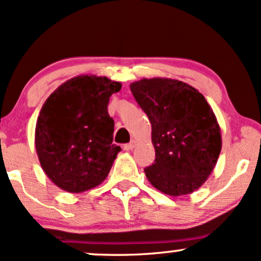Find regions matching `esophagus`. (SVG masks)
<instances>
[{
	"instance_id": "obj_1",
	"label": "esophagus",
	"mask_w": 261,
	"mask_h": 261,
	"mask_svg": "<svg viewBox=\"0 0 261 261\" xmlns=\"http://www.w3.org/2000/svg\"><path fill=\"white\" fill-rule=\"evenodd\" d=\"M135 146H136V141H131V142L126 143V145H124V149L125 151H133L135 148Z\"/></svg>"
}]
</instances>
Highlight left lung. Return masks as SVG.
<instances>
[{
  "label": "left lung",
  "mask_w": 261,
  "mask_h": 261,
  "mask_svg": "<svg viewBox=\"0 0 261 261\" xmlns=\"http://www.w3.org/2000/svg\"><path fill=\"white\" fill-rule=\"evenodd\" d=\"M152 126L155 160L145 169L157 190L169 196L194 193L207 180L222 148L217 118L197 89L154 77L130 85Z\"/></svg>",
  "instance_id": "8db88e82"
}]
</instances>
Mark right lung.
<instances>
[{"label": "right lung", "mask_w": 261, "mask_h": 261, "mask_svg": "<svg viewBox=\"0 0 261 261\" xmlns=\"http://www.w3.org/2000/svg\"><path fill=\"white\" fill-rule=\"evenodd\" d=\"M121 83L80 74L66 81L45 100L35 126L40 166L56 187L80 194L106 180L116 155L114 120L108 114Z\"/></svg>", "instance_id": "1"}]
</instances>
